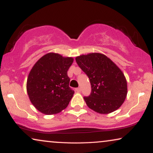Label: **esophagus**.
<instances>
[{
	"label": "esophagus",
	"mask_w": 153,
	"mask_h": 153,
	"mask_svg": "<svg viewBox=\"0 0 153 153\" xmlns=\"http://www.w3.org/2000/svg\"><path fill=\"white\" fill-rule=\"evenodd\" d=\"M81 91V88H76V91L78 92V93H80Z\"/></svg>",
	"instance_id": "esophagus-1"
}]
</instances>
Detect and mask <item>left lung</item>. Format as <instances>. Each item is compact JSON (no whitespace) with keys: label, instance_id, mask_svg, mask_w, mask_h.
<instances>
[{"label":"left lung","instance_id":"obj_1","mask_svg":"<svg viewBox=\"0 0 153 153\" xmlns=\"http://www.w3.org/2000/svg\"><path fill=\"white\" fill-rule=\"evenodd\" d=\"M75 59L91 82V95L83 97L87 106L101 114L120 108L127 94V80L120 69L100 53L81 55Z\"/></svg>","mask_w":153,"mask_h":153}]
</instances>
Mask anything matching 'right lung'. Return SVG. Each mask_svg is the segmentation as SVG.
I'll return each mask as SVG.
<instances>
[{
    "label": "right lung",
    "mask_w": 153,
    "mask_h": 153,
    "mask_svg": "<svg viewBox=\"0 0 153 153\" xmlns=\"http://www.w3.org/2000/svg\"><path fill=\"white\" fill-rule=\"evenodd\" d=\"M74 58L56 53L45 54L31 69L27 79L29 99L39 111L58 114L70 103L74 92L69 86L68 70Z\"/></svg>",
    "instance_id": "add662e5"
}]
</instances>
